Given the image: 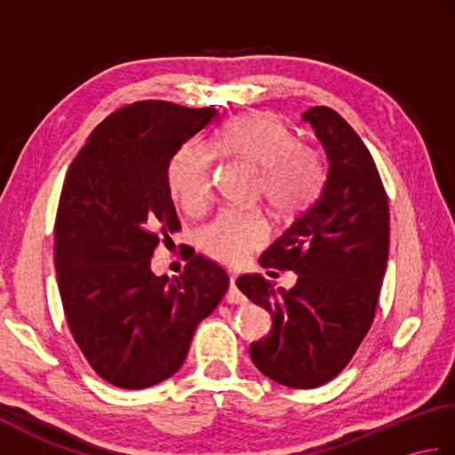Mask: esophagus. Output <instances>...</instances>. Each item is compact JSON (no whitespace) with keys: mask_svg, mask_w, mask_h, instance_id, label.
Listing matches in <instances>:
<instances>
[{"mask_svg":"<svg viewBox=\"0 0 455 455\" xmlns=\"http://www.w3.org/2000/svg\"><path fill=\"white\" fill-rule=\"evenodd\" d=\"M227 301L230 305H244L248 301L246 295L236 287V277L235 275L230 277V285H228V291H227Z\"/></svg>","mask_w":455,"mask_h":455,"instance_id":"obj_1","label":"esophagus"}]
</instances>
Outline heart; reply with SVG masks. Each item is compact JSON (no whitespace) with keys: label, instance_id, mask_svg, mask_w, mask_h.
Segmentation results:
<instances>
[{"label":"heart","instance_id":"heart-1","mask_svg":"<svg viewBox=\"0 0 455 455\" xmlns=\"http://www.w3.org/2000/svg\"><path fill=\"white\" fill-rule=\"evenodd\" d=\"M212 148L220 156L258 166L256 196H264L274 217L289 220L316 199L324 181L318 152L299 144L282 117L250 111L217 131ZM172 196L189 212H201L212 193V154L199 142H186L168 164ZM267 220L259 209H222L199 235L203 252L220 264L238 266L267 240Z\"/></svg>","mask_w":455,"mask_h":455}]
</instances>
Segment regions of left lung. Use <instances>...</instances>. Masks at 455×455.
Wrapping results in <instances>:
<instances>
[{"mask_svg":"<svg viewBox=\"0 0 455 455\" xmlns=\"http://www.w3.org/2000/svg\"><path fill=\"white\" fill-rule=\"evenodd\" d=\"M301 119L323 144L326 181L259 258L262 267L291 269L297 283L283 289L246 274L236 285L274 321L250 344L254 365L285 387L315 389L344 370L373 323L389 256V203L370 150L340 115L321 105Z\"/></svg>","mask_w":455,"mask_h":455,"instance_id":"obj_1","label":"left lung"}]
</instances>
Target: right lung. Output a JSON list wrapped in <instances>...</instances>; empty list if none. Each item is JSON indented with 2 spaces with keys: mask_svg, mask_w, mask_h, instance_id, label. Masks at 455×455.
I'll return each instance as SVG.
<instances>
[{
  "mask_svg": "<svg viewBox=\"0 0 455 455\" xmlns=\"http://www.w3.org/2000/svg\"><path fill=\"white\" fill-rule=\"evenodd\" d=\"M217 109L137 101L90 134L66 173L54 225L58 289L76 344L101 379L147 389L176 373L193 332L228 289L219 264L193 254L178 277L150 258L180 230L172 154Z\"/></svg>",
  "mask_w": 455,
  "mask_h": 455,
  "instance_id": "1",
  "label": "right lung"
}]
</instances>
